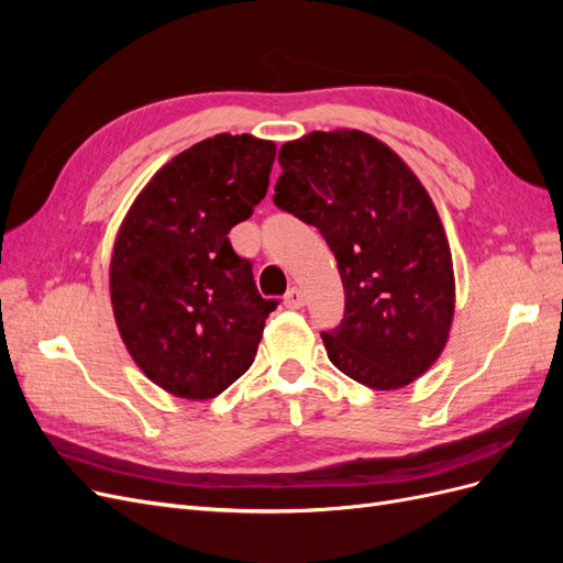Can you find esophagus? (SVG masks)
Here are the masks:
<instances>
[{"mask_svg": "<svg viewBox=\"0 0 563 563\" xmlns=\"http://www.w3.org/2000/svg\"><path fill=\"white\" fill-rule=\"evenodd\" d=\"M284 305H286V308H291V310H300L302 305H305V294L300 291L298 286L288 288L286 296H284Z\"/></svg>", "mask_w": 563, "mask_h": 563, "instance_id": "esophagus-1", "label": "esophagus"}]
</instances>
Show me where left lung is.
Masks as SVG:
<instances>
[{
  "instance_id": "8db88e82",
  "label": "left lung",
  "mask_w": 563,
  "mask_h": 563,
  "mask_svg": "<svg viewBox=\"0 0 563 563\" xmlns=\"http://www.w3.org/2000/svg\"><path fill=\"white\" fill-rule=\"evenodd\" d=\"M275 203L314 225L335 255L345 312L321 331L352 380L399 389L428 371L453 319V263L430 195L362 131H312L279 150Z\"/></svg>"
}]
</instances>
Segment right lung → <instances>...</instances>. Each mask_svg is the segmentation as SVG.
<instances>
[{
	"label": "right lung",
	"mask_w": 563,
	"mask_h": 563,
	"mask_svg": "<svg viewBox=\"0 0 563 563\" xmlns=\"http://www.w3.org/2000/svg\"><path fill=\"white\" fill-rule=\"evenodd\" d=\"M277 147L218 133L180 152L135 199L110 265L119 333L145 376L183 399H211L244 376L279 300L230 244L269 185Z\"/></svg>",
	"instance_id": "add662e5"
}]
</instances>
